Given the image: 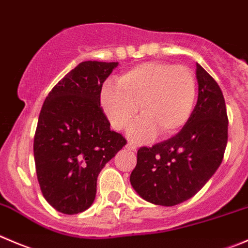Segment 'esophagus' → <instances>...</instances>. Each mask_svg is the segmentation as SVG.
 Listing matches in <instances>:
<instances>
[{
	"instance_id": "esophagus-1",
	"label": "esophagus",
	"mask_w": 248,
	"mask_h": 248,
	"mask_svg": "<svg viewBox=\"0 0 248 248\" xmlns=\"http://www.w3.org/2000/svg\"><path fill=\"white\" fill-rule=\"evenodd\" d=\"M126 148L128 149V150H132V151H136L137 150V145H134L133 143H127L126 144Z\"/></svg>"
}]
</instances>
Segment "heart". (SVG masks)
<instances>
[{
	"mask_svg": "<svg viewBox=\"0 0 248 248\" xmlns=\"http://www.w3.org/2000/svg\"><path fill=\"white\" fill-rule=\"evenodd\" d=\"M198 85L186 66L168 63H144L107 85L100 94L103 110L117 131L126 128L138 112L128 134L139 141L153 138L158 132L170 137L179 131L193 114Z\"/></svg>",
	"mask_w": 248,
	"mask_h": 248,
	"instance_id": "heart-1",
	"label": "heart"
}]
</instances>
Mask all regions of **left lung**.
Here are the masks:
<instances>
[{
  "label": "left lung",
  "mask_w": 248,
  "mask_h": 248,
  "mask_svg": "<svg viewBox=\"0 0 248 248\" xmlns=\"http://www.w3.org/2000/svg\"><path fill=\"white\" fill-rule=\"evenodd\" d=\"M198 103L179 133L141 146L131 184L144 200L174 206L193 198L222 163L228 141L225 100L215 78L196 64Z\"/></svg>",
  "instance_id": "left-lung-1"
}]
</instances>
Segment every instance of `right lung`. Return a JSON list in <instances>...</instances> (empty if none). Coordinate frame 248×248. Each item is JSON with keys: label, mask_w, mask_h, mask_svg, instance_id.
I'll use <instances>...</instances> for the list:
<instances>
[{"label": "right lung", "mask_w": 248, "mask_h": 248, "mask_svg": "<svg viewBox=\"0 0 248 248\" xmlns=\"http://www.w3.org/2000/svg\"><path fill=\"white\" fill-rule=\"evenodd\" d=\"M117 65L82 62L52 88L41 109L33 138L36 174L43 198L64 215L91 207L98 174L127 143L110 129L100 107L103 83Z\"/></svg>", "instance_id": "add662e5"}]
</instances>
